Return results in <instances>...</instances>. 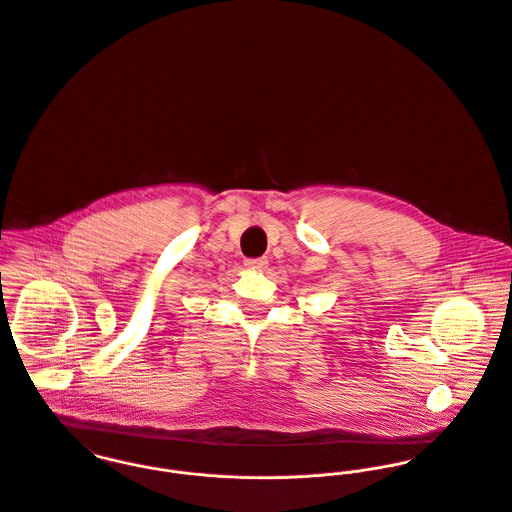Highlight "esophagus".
I'll list each match as a JSON object with an SVG mask.
<instances>
[{
    "mask_svg": "<svg viewBox=\"0 0 512 512\" xmlns=\"http://www.w3.org/2000/svg\"><path fill=\"white\" fill-rule=\"evenodd\" d=\"M269 265V261L265 257H257V259H245V267L251 271H263Z\"/></svg>",
    "mask_w": 512,
    "mask_h": 512,
    "instance_id": "esophagus-1",
    "label": "esophagus"
}]
</instances>
